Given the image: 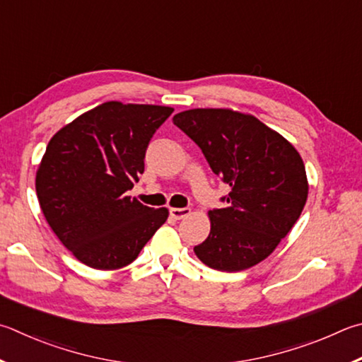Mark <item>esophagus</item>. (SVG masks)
I'll use <instances>...</instances> for the list:
<instances>
[{
  "instance_id": "esophagus-1",
  "label": "esophagus",
  "mask_w": 362,
  "mask_h": 362,
  "mask_svg": "<svg viewBox=\"0 0 362 362\" xmlns=\"http://www.w3.org/2000/svg\"><path fill=\"white\" fill-rule=\"evenodd\" d=\"M169 214L173 216L174 220H182L185 218L187 215H189V209L183 207V209H169Z\"/></svg>"
}]
</instances>
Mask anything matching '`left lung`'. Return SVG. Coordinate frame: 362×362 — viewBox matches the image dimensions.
<instances>
[{
    "label": "left lung",
    "mask_w": 362,
    "mask_h": 362,
    "mask_svg": "<svg viewBox=\"0 0 362 362\" xmlns=\"http://www.w3.org/2000/svg\"><path fill=\"white\" fill-rule=\"evenodd\" d=\"M173 122L231 188L209 212L210 234L194 253L209 267L238 272L258 264L290 233L305 206V168L290 142L253 115L192 109Z\"/></svg>",
    "instance_id": "8db88e82"
}]
</instances>
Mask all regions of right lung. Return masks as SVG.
Wrapping results in <instances>:
<instances>
[{"label":"right lung","instance_id":"right-lung-1","mask_svg":"<svg viewBox=\"0 0 362 362\" xmlns=\"http://www.w3.org/2000/svg\"><path fill=\"white\" fill-rule=\"evenodd\" d=\"M174 112L148 104L104 103L52 137L36 174L45 220L76 258L93 269L128 266L168 209L127 196L139 182L148 142Z\"/></svg>","mask_w":362,"mask_h":362}]
</instances>
